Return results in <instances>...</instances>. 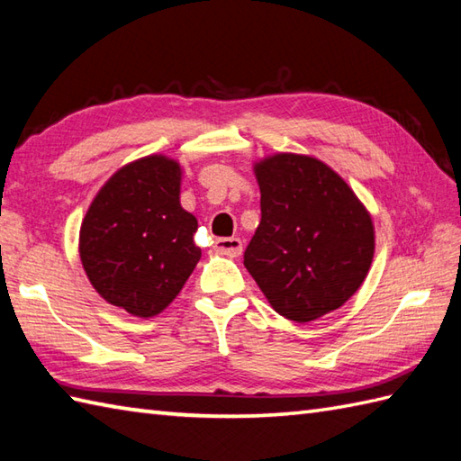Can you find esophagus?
Wrapping results in <instances>:
<instances>
[{
	"mask_svg": "<svg viewBox=\"0 0 461 461\" xmlns=\"http://www.w3.org/2000/svg\"><path fill=\"white\" fill-rule=\"evenodd\" d=\"M213 248H215V251L221 253V256L238 258L243 251V243L240 238H220V240H215Z\"/></svg>",
	"mask_w": 461,
	"mask_h": 461,
	"instance_id": "esophagus-1",
	"label": "esophagus"
}]
</instances>
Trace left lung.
I'll return each instance as SVG.
<instances>
[{"instance_id":"left-lung-1","label":"left lung","mask_w":461,"mask_h":461,"mask_svg":"<svg viewBox=\"0 0 461 461\" xmlns=\"http://www.w3.org/2000/svg\"><path fill=\"white\" fill-rule=\"evenodd\" d=\"M261 221L243 266L269 305L295 322L345 305L375 258L368 210L340 176L307 154L279 152L253 164Z\"/></svg>"}]
</instances>
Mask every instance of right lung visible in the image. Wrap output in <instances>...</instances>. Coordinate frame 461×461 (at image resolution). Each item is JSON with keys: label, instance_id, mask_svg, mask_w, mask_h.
<instances>
[{"label": "right lung", "instance_id": "add662e5", "mask_svg": "<svg viewBox=\"0 0 461 461\" xmlns=\"http://www.w3.org/2000/svg\"><path fill=\"white\" fill-rule=\"evenodd\" d=\"M180 164L150 154L116 170L86 210L83 269L96 293L134 317L158 315L188 281L202 249L198 220L180 205Z\"/></svg>", "mask_w": 461, "mask_h": 461}]
</instances>
